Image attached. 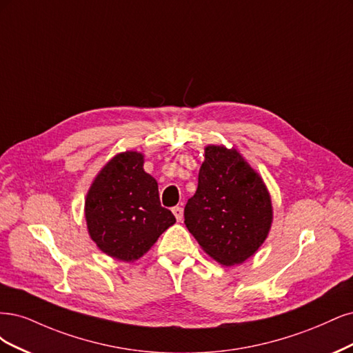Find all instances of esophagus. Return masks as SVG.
<instances>
[{"label":"esophagus","instance_id":"34e87169","mask_svg":"<svg viewBox=\"0 0 353 353\" xmlns=\"http://www.w3.org/2000/svg\"><path fill=\"white\" fill-rule=\"evenodd\" d=\"M173 214H174V217H176L177 221L183 220V208H181V207H174Z\"/></svg>","mask_w":353,"mask_h":353}]
</instances>
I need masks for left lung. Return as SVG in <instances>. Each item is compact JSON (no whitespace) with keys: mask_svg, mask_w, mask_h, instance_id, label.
Segmentation results:
<instances>
[{"mask_svg":"<svg viewBox=\"0 0 353 353\" xmlns=\"http://www.w3.org/2000/svg\"><path fill=\"white\" fill-rule=\"evenodd\" d=\"M198 189L185 207V224L203 252L232 267L251 258L272 224L263 177L236 148L207 145Z\"/></svg>","mask_w":353,"mask_h":353,"instance_id":"1","label":"left lung"}]
</instances>
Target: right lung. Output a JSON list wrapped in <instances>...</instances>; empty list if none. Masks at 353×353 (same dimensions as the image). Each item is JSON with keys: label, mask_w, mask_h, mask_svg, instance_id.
I'll return each instance as SVG.
<instances>
[{"label": "right lung", "mask_w": 353, "mask_h": 353, "mask_svg": "<svg viewBox=\"0 0 353 353\" xmlns=\"http://www.w3.org/2000/svg\"><path fill=\"white\" fill-rule=\"evenodd\" d=\"M143 163L145 155L138 151L116 154L99 170L85 198L90 239L123 263L143 256L176 223L172 211L161 207L157 180Z\"/></svg>", "instance_id": "1"}]
</instances>
